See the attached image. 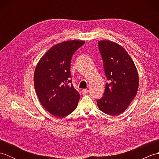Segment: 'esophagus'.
<instances>
[{
    "mask_svg": "<svg viewBox=\"0 0 159 159\" xmlns=\"http://www.w3.org/2000/svg\"><path fill=\"white\" fill-rule=\"evenodd\" d=\"M88 92H89V90L87 89H84L82 90L83 94H86V93H87Z\"/></svg>",
    "mask_w": 159,
    "mask_h": 159,
    "instance_id": "esophagus-1",
    "label": "esophagus"
}]
</instances>
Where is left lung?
<instances>
[{"mask_svg":"<svg viewBox=\"0 0 159 159\" xmlns=\"http://www.w3.org/2000/svg\"><path fill=\"white\" fill-rule=\"evenodd\" d=\"M98 47L109 82L97 104L104 113L116 116L122 113L135 97L139 76L133 59L122 46L103 40L98 42Z\"/></svg>","mask_w":159,"mask_h":159,"instance_id":"8db88e82","label":"left lung"}]
</instances>
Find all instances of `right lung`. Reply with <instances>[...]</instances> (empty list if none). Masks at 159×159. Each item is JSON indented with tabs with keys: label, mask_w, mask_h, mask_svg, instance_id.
Instances as JSON below:
<instances>
[{
	"label": "right lung",
	"mask_w": 159,
	"mask_h": 159,
	"mask_svg": "<svg viewBox=\"0 0 159 159\" xmlns=\"http://www.w3.org/2000/svg\"><path fill=\"white\" fill-rule=\"evenodd\" d=\"M85 42L70 40L52 46L37 65L34 73L35 92L45 109L63 117L76 109L80 94L71 80V59Z\"/></svg>",
	"instance_id": "right-lung-1"
}]
</instances>
